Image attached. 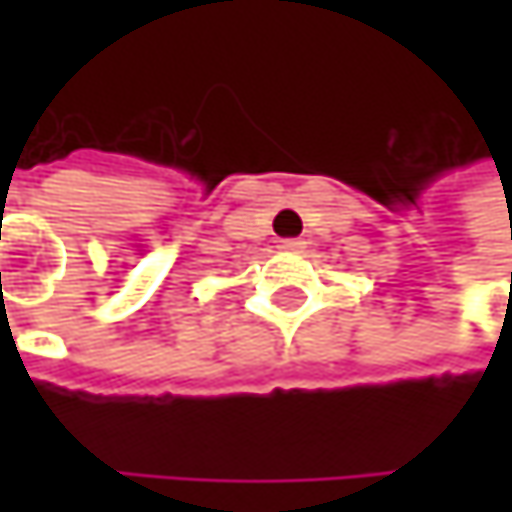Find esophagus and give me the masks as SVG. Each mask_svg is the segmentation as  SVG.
Returning <instances> with one entry per match:
<instances>
[{
	"label": "esophagus",
	"mask_w": 512,
	"mask_h": 512,
	"mask_svg": "<svg viewBox=\"0 0 512 512\" xmlns=\"http://www.w3.org/2000/svg\"><path fill=\"white\" fill-rule=\"evenodd\" d=\"M302 246H305V243L296 240V237H293V240H281V249H290V252H296V249H302Z\"/></svg>",
	"instance_id": "34e87169"
}]
</instances>
